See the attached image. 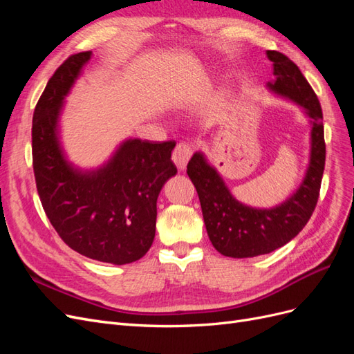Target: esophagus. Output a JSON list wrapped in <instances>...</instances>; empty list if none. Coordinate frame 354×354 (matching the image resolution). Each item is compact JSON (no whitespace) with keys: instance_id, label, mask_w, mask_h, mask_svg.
I'll return each instance as SVG.
<instances>
[{"instance_id":"esophagus-1","label":"esophagus","mask_w":354,"mask_h":354,"mask_svg":"<svg viewBox=\"0 0 354 354\" xmlns=\"http://www.w3.org/2000/svg\"><path fill=\"white\" fill-rule=\"evenodd\" d=\"M192 156V146L186 142H181L176 146V149L173 151V160L174 164L180 168V169H185L189 159Z\"/></svg>"}]
</instances>
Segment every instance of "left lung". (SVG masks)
<instances>
[{"label":"left lung","mask_w":354,"mask_h":354,"mask_svg":"<svg viewBox=\"0 0 354 354\" xmlns=\"http://www.w3.org/2000/svg\"><path fill=\"white\" fill-rule=\"evenodd\" d=\"M273 62L274 82L270 90L303 106L312 118V155L306 178L295 194L272 209H255L234 199L217 171L195 153L187 164V176L195 185L209 241L220 254L246 259L269 254L294 239L312 217L319 199L325 169V136L322 108L295 63L279 51H267Z\"/></svg>","instance_id":"obj_1"}]
</instances>
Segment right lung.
Masks as SVG:
<instances>
[{"instance_id":"1","label":"right lung","mask_w":354,"mask_h":354,"mask_svg":"<svg viewBox=\"0 0 354 354\" xmlns=\"http://www.w3.org/2000/svg\"><path fill=\"white\" fill-rule=\"evenodd\" d=\"M91 51L69 56L53 73L32 118V165L51 226L69 248L88 259L127 264L149 251L155 238L156 199L176 176V142L128 140L103 168L73 169L62 155L57 120L62 103Z\"/></svg>"}]
</instances>
